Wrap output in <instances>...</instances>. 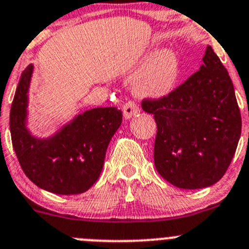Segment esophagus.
<instances>
[{"label":"esophagus","mask_w":249,"mask_h":249,"mask_svg":"<svg viewBox=\"0 0 249 249\" xmlns=\"http://www.w3.org/2000/svg\"><path fill=\"white\" fill-rule=\"evenodd\" d=\"M139 113H140V109H139V107L136 106L134 102H127V103H125L124 107H123V114H124V117L126 118V119L135 117Z\"/></svg>","instance_id":"obj_1"}]
</instances>
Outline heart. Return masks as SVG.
Returning <instances> with one entry per match:
<instances>
[{
  "mask_svg": "<svg viewBox=\"0 0 249 249\" xmlns=\"http://www.w3.org/2000/svg\"><path fill=\"white\" fill-rule=\"evenodd\" d=\"M180 61L173 49L163 48L150 55L131 72L134 92L140 98L160 99L177 87L180 77Z\"/></svg>",
  "mask_w": 249,
  "mask_h": 249,
  "instance_id": "1",
  "label": "heart"
}]
</instances>
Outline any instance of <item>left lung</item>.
<instances>
[{
  "mask_svg": "<svg viewBox=\"0 0 249 249\" xmlns=\"http://www.w3.org/2000/svg\"><path fill=\"white\" fill-rule=\"evenodd\" d=\"M157 124L153 160L162 178L182 189L219 182L241 136V113L229 72L208 45L199 71L171 94L141 103Z\"/></svg>",
  "mask_w": 249,
  "mask_h": 249,
  "instance_id": "obj_1",
  "label": "left lung"
}]
</instances>
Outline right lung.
<instances>
[{
    "label": "right lung",
    "mask_w": 249,
    "mask_h": 249,
    "mask_svg": "<svg viewBox=\"0 0 249 249\" xmlns=\"http://www.w3.org/2000/svg\"><path fill=\"white\" fill-rule=\"evenodd\" d=\"M33 69L30 64L22 72L9 114L18 161L25 176L41 189L61 195L85 193L99 178L107 148L122 124V110L115 107L89 109L50 138H36L27 127Z\"/></svg>",
    "instance_id": "1"
}]
</instances>
